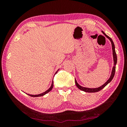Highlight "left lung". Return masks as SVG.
<instances>
[{
  "mask_svg": "<svg viewBox=\"0 0 127 127\" xmlns=\"http://www.w3.org/2000/svg\"><path fill=\"white\" fill-rule=\"evenodd\" d=\"M102 33L104 34V35L106 36V37L108 38V39L110 41V42L111 43V46H112V50H113V61H114V66L113 67L112 69V71H111V75H110V77H109V78L108 79V80H107L106 82H105L104 84H103L101 86H100L97 88H87V87H82L81 86L79 85L78 83H77V82L76 81V78H75V83H76V85L77 86V87L78 88L79 90H82V91H83L85 92H98L100 91V90H101L102 89H104V88L109 83H110V82L112 80L113 78H114V74H115V66H116V64H117V54H116V52H115V45H114V42L113 41V40L111 38L109 37L108 36L106 35L105 33L104 32V31H101Z\"/></svg>",
  "mask_w": 127,
  "mask_h": 127,
  "instance_id": "left-lung-1",
  "label": "left lung"
}]
</instances>
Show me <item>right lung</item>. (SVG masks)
<instances>
[{"label":"right lung","mask_w":127,"mask_h":127,"mask_svg":"<svg viewBox=\"0 0 127 127\" xmlns=\"http://www.w3.org/2000/svg\"><path fill=\"white\" fill-rule=\"evenodd\" d=\"M59 70V69L58 70H57V72H55V74L57 73L58 72V70ZM54 74V75H55ZM53 84H54V83H53V81H52V83H51V86H50V87L49 88V89L48 90H46V91H45V92H43V93H42V94H38V95H30V94H27L28 95H29V96H32V97H39V96H44V95H45V94H48L49 92H50L51 90L53 89Z\"/></svg>","instance_id":"1"}]
</instances>
